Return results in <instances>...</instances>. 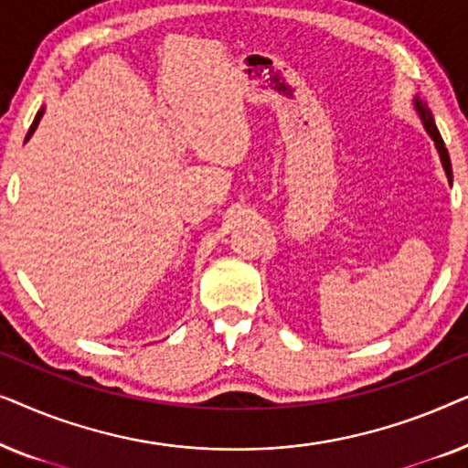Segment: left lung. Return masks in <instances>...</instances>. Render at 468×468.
<instances>
[{
  "label": "left lung",
  "instance_id": "left-lung-1",
  "mask_svg": "<svg viewBox=\"0 0 468 468\" xmlns=\"http://www.w3.org/2000/svg\"><path fill=\"white\" fill-rule=\"evenodd\" d=\"M413 108H415V112L420 114L421 125H424V130L428 132V136H431V138L434 140V146H437V151H439V157H441V164H443V170H445V175H447V181L452 183V162H450V153H447L443 138H441L437 125H434V117H432L431 108H428L426 101L420 100L418 95H415V98H413Z\"/></svg>",
  "mask_w": 468,
  "mask_h": 468
}]
</instances>
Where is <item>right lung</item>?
I'll list each match as a JSON object with an SVG mask.
<instances>
[{
	"instance_id": "add662e5",
	"label": "right lung",
	"mask_w": 468,
	"mask_h": 468,
	"mask_svg": "<svg viewBox=\"0 0 468 468\" xmlns=\"http://www.w3.org/2000/svg\"><path fill=\"white\" fill-rule=\"evenodd\" d=\"M42 114H44V106L40 108V111H37V114H36V119H34V123H31V127H29V132H27V136H25V143H27V140H29L31 136H34V132H36V127H37V123H40Z\"/></svg>"
}]
</instances>
